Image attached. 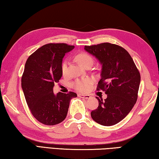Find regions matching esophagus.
I'll list each match as a JSON object with an SVG mask.
<instances>
[{
  "label": "esophagus",
  "mask_w": 159,
  "mask_h": 159,
  "mask_svg": "<svg viewBox=\"0 0 159 159\" xmlns=\"http://www.w3.org/2000/svg\"><path fill=\"white\" fill-rule=\"evenodd\" d=\"M78 97L80 98H84V99H90V95H84V94H78Z\"/></svg>",
  "instance_id": "esophagus-1"
}]
</instances>
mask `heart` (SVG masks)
Instances as JSON below:
<instances>
[{
    "instance_id": "heart-1",
    "label": "heart",
    "mask_w": 159,
    "mask_h": 159,
    "mask_svg": "<svg viewBox=\"0 0 159 159\" xmlns=\"http://www.w3.org/2000/svg\"><path fill=\"white\" fill-rule=\"evenodd\" d=\"M76 60L80 65L84 66L87 63H93V57L90 55L85 52H80L76 55ZM67 66H68V61L66 60H64L61 65V73L65 74L67 71ZM93 80L90 79H84L82 80H78L74 83V87L77 90L80 92H87L90 90L92 85Z\"/></svg>"
}]
</instances>
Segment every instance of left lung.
Returning <instances> with one entry per match:
<instances>
[{"label": "left lung", "instance_id": "8db88e82", "mask_svg": "<svg viewBox=\"0 0 159 159\" xmlns=\"http://www.w3.org/2000/svg\"><path fill=\"white\" fill-rule=\"evenodd\" d=\"M85 50L102 65L101 79L98 90L107 95L99 102L91 117L99 124L110 126L122 120L133 109L138 99L140 74L130 54L119 45L109 43L85 46Z\"/></svg>", "mask_w": 159, "mask_h": 159}]
</instances>
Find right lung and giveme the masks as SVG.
Wrapping results in <instances>:
<instances>
[{
	"instance_id": "1",
	"label": "right lung",
	"mask_w": 159,
	"mask_h": 159,
	"mask_svg": "<svg viewBox=\"0 0 159 159\" xmlns=\"http://www.w3.org/2000/svg\"><path fill=\"white\" fill-rule=\"evenodd\" d=\"M74 48L66 43L43 45L29 56L21 77V88L35 118L48 125L65 119L69 103L76 93H53L55 83L62 76L61 65L65 54Z\"/></svg>"
}]
</instances>
